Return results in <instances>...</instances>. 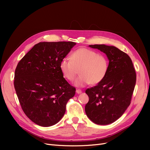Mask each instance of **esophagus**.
Masks as SVG:
<instances>
[{"label": "esophagus", "mask_w": 150, "mask_h": 150, "mask_svg": "<svg viewBox=\"0 0 150 150\" xmlns=\"http://www.w3.org/2000/svg\"><path fill=\"white\" fill-rule=\"evenodd\" d=\"M76 92L78 94H80V93H81L82 92V91H81V90H80V89H76Z\"/></svg>", "instance_id": "34e87169"}]
</instances>
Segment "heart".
<instances>
[{
	"instance_id": "b5f03b06",
	"label": "heart",
	"mask_w": 150,
	"mask_h": 150,
	"mask_svg": "<svg viewBox=\"0 0 150 150\" xmlns=\"http://www.w3.org/2000/svg\"><path fill=\"white\" fill-rule=\"evenodd\" d=\"M70 59H62L59 69L64 77L70 81L75 79L79 70L80 75L74 82L77 87H84L89 84H97L104 80L108 74V58L93 50L78 49L70 54Z\"/></svg>"
}]
</instances>
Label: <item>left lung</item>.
<instances>
[{
	"label": "left lung",
	"instance_id": "obj_1",
	"mask_svg": "<svg viewBox=\"0 0 150 150\" xmlns=\"http://www.w3.org/2000/svg\"><path fill=\"white\" fill-rule=\"evenodd\" d=\"M89 47L105 53L109 61L104 80L86 90L89 100L85 112L93 123L108 125L119 119L129 106L136 73L130 57L117 47L105 44Z\"/></svg>",
	"mask_w": 150,
	"mask_h": 150
}]
</instances>
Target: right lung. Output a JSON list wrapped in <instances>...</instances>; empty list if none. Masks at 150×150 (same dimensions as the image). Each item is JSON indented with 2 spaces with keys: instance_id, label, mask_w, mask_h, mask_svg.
<instances>
[{
  "instance_id": "right-lung-1",
  "label": "right lung",
  "mask_w": 150,
  "mask_h": 150,
  "mask_svg": "<svg viewBox=\"0 0 150 150\" xmlns=\"http://www.w3.org/2000/svg\"><path fill=\"white\" fill-rule=\"evenodd\" d=\"M76 44L42 42L34 45L18 62L14 86L23 112L35 123L48 127L64 115L75 88L63 77L59 64Z\"/></svg>"
}]
</instances>
